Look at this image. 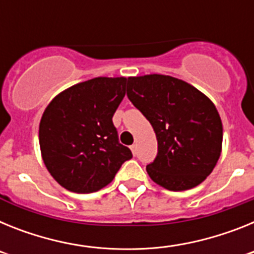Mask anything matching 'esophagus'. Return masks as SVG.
Returning <instances> with one entry per match:
<instances>
[{"label": "esophagus", "mask_w": 254, "mask_h": 254, "mask_svg": "<svg viewBox=\"0 0 254 254\" xmlns=\"http://www.w3.org/2000/svg\"><path fill=\"white\" fill-rule=\"evenodd\" d=\"M131 151H132V154H133V155L137 154V145H132Z\"/></svg>", "instance_id": "1"}]
</instances>
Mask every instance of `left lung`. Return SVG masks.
<instances>
[{"label": "left lung", "instance_id": "left-lung-1", "mask_svg": "<svg viewBox=\"0 0 254 254\" xmlns=\"http://www.w3.org/2000/svg\"><path fill=\"white\" fill-rule=\"evenodd\" d=\"M127 96L156 134L158 155L146 167L150 178L176 192L202 183L223 145L214 103L188 82L158 73L128 77Z\"/></svg>", "mask_w": 254, "mask_h": 254}]
</instances>
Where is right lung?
Segmentation results:
<instances>
[{"instance_id":"add662e5","label":"right lung","mask_w":254,"mask_h":254,"mask_svg":"<svg viewBox=\"0 0 254 254\" xmlns=\"http://www.w3.org/2000/svg\"><path fill=\"white\" fill-rule=\"evenodd\" d=\"M126 77H95L68 87L46 108L39 125L42 158L51 176L76 193L109 185L131 150L118 141L113 114Z\"/></svg>"}]
</instances>
